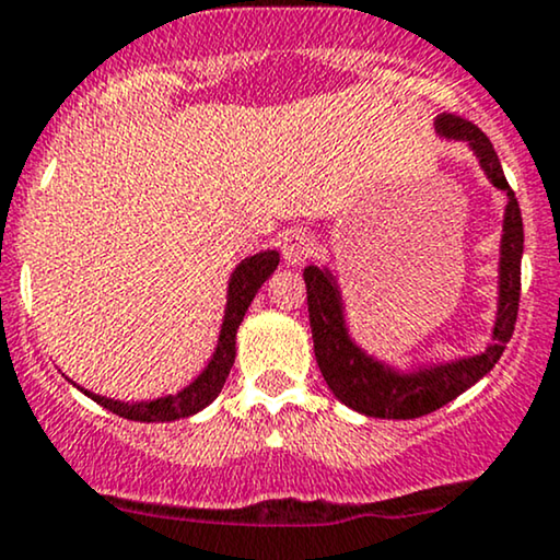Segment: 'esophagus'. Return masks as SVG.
<instances>
[{"instance_id": "esophagus-1", "label": "esophagus", "mask_w": 560, "mask_h": 560, "mask_svg": "<svg viewBox=\"0 0 560 560\" xmlns=\"http://www.w3.org/2000/svg\"><path fill=\"white\" fill-rule=\"evenodd\" d=\"M281 253H284V260L289 266H302L315 253V243L307 232L292 230L281 240Z\"/></svg>"}]
</instances>
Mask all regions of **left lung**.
Returning <instances> with one entry per match:
<instances>
[{
    "instance_id": "left-lung-1",
    "label": "left lung",
    "mask_w": 560,
    "mask_h": 560,
    "mask_svg": "<svg viewBox=\"0 0 560 560\" xmlns=\"http://www.w3.org/2000/svg\"><path fill=\"white\" fill-rule=\"evenodd\" d=\"M434 131L444 141H463L478 160L486 180L506 196L499 240L497 317H493L491 341L486 343L483 351L463 353L455 359H421V362L398 366L366 351L353 338L349 307H346L343 289L338 284L336 273L328 266L304 268L317 366H320L330 393L343 406L362 416H372V419H419V416L447 406L457 395L470 390L478 380H483L497 366L509 338H512L516 310H520L525 230H522L520 203L504 178L499 154L486 133L465 118L439 116Z\"/></svg>"
}]
</instances>
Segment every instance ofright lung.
I'll return each instance as SVG.
<instances>
[{
  "instance_id": "right-lung-1",
  "label": "right lung",
  "mask_w": 560,
  "mask_h": 560,
  "mask_svg": "<svg viewBox=\"0 0 560 560\" xmlns=\"http://www.w3.org/2000/svg\"><path fill=\"white\" fill-rule=\"evenodd\" d=\"M279 266V250H260L256 256H247L232 268L230 281H228V304H224V317L219 325V338L217 349L211 353V359L186 387L173 395H160V398H147V400H116L105 398V395L90 393L84 387L72 385L77 390H82L90 400H95L97 406L113 410L116 416L129 421H144V423H165V421H178L188 419V416L198 413L207 406L214 402V398L222 393L228 374L235 364L237 353V328L243 323V317L250 307V302L256 300L258 289L266 284V279L276 271Z\"/></svg>"
}]
</instances>
